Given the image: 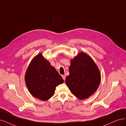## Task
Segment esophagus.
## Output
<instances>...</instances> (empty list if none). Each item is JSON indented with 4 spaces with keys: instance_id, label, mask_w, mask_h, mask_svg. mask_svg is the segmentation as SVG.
<instances>
[{
    "instance_id": "34e87169",
    "label": "esophagus",
    "mask_w": 126,
    "mask_h": 126,
    "mask_svg": "<svg viewBox=\"0 0 126 126\" xmlns=\"http://www.w3.org/2000/svg\"><path fill=\"white\" fill-rule=\"evenodd\" d=\"M63 79H64V80H65V78H66V76L65 75H62V76Z\"/></svg>"
}]
</instances>
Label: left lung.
I'll use <instances>...</instances> for the list:
<instances>
[{
  "label": "left lung",
  "instance_id": "left-lung-1",
  "mask_svg": "<svg viewBox=\"0 0 126 126\" xmlns=\"http://www.w3.org/2000/svg\"><path fill=\"white\" fill-rule=\"evenodd\" d=\"M69 72L66 84L78 99L88 98L98 88L101 81L99 67L91 57L83 51L71 59Z\"/></svg>",
  "mask_w": 126,
  "mask_h": 126
}]
</instances>
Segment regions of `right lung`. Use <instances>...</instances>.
<instances>
[{
	"instance_id": "right-lung-1",
	"label": "right lung",
	"mask_w": 126,
	"mask_h": 126,
	"mask_svg": "<svg viewBox=\"0 0 126 126\" xmlns=\"http://www.w3.org/2000/svg\"><path fill=\"white\" fill-rule=\"evenodd\" d=\"M25 81L30 94L43 101L50 99L56 87L64 82L54 67L41 53L32 60L26 71Z\"/></svg>"
}]
</instances>
